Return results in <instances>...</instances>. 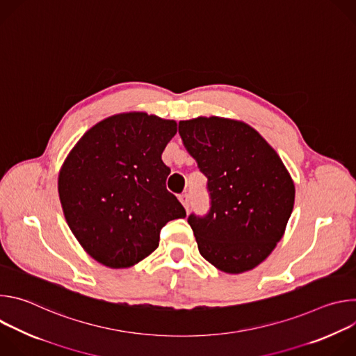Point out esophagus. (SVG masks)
<instances>
[{"instance_id": "34e87169", "label": "esophagus", "mask_w": 356, "mask_h": 356, "mask_svg": "<svg viewBox=\"0 0 356 356\" xmlns=\"http://www.w3.org/2000/svg\"><path fill=\"white\" fill-rule=\"evenodd\" d=\"M179 200H180V202L183 204V207L186 209V211L188 213V210H190V197H188V194H181L179 197Z\"/></svg>"}]
</instances>
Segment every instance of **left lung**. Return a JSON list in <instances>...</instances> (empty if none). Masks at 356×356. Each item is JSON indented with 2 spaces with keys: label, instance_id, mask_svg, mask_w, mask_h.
I'll return each mask as SVG.
<instances>
[{
  "label": "left lung",
  "instance_id": "left-lung-1",
  "mask_svg": "<svg viewBox=\"0 0 356 356\" xmlns=\"http://www.w3.org/2000/svg\"><path fill=\"white\" fill-rule=\"evenodd\" d=\"M188 154L209 179L211 209L188 217L201 257L236 275L262 264L282 239L294 206L293 179L250 125L197 117L179 122Z\"/></svg>",
  "mask_w": 356,
  "mask_h": 356
}]
</instances>
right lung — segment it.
<instances>
[{
	"mask_svg": "<svg viewBox=\"0 0 356 356\" xmlns=\"http://www.w3.org/2000/svg\"><path fill=\"white\" fill-rule=\"evenodd\" d=\"M176 132L175 120L115 114L91 127L65 159L58 179L63 214L98 264L134 266L159 246L162 227L186 217L166 188L170 169L162 161Z\"/></svg>",
	"mask_w": 356,
	"mask_h": 356,
	"instance_id": "right-lung-1",
	"label": "right lung"
}]
</instances>
